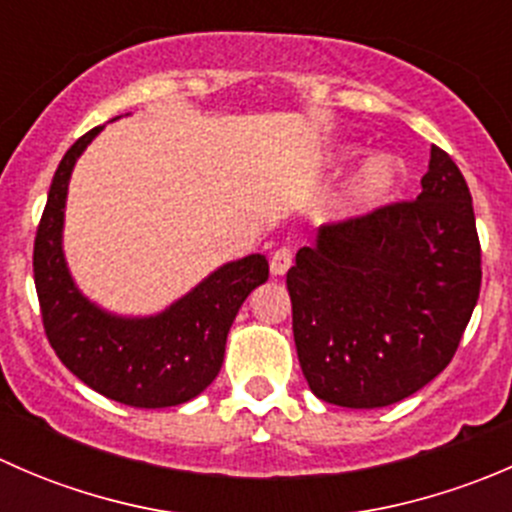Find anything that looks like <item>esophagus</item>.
<instances>
[{"mask_svg":"<svg viewBox=\"0 0 512 512\" xmlns=\"http://www.w3.org/2000/svg\"><path fill=\"white\" fill-rule=\"evenodd\" d=\"M292 260H294V255H292V250H289V247H277V250L272 252V257H270V272L275 277L285 275L289 267H292Z\"/></svg>","mask_w":512,"mask_h":512,"instance_id":"34e87169","label":"esophagus"}]
</instances>
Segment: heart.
<instances>
[{
	"label": "heart",
	"instance_id": "b5f03b06",
	"mask_svg": "<svg viewBox=\"0 0 512 512\" xmlns=\"http://www.w3.org/2000/svg\"><path fill=\"white\" fill-rule=\"evenodd\" d=\"M359 148H342L332 156V168L334 170H344L352 160L359 156ZM404 178V165H401L399 158L394 156H376L371 158L364 168L356 173V178L352 180L347 190V200L349 208L354 210H366L379 205L381 200L389 198L391 193L396 190V185L401 183Z\"/></svg>",
	"mask_w": 512,
	"mask_h": 512
}]
</instances>
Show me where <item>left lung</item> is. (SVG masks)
<instances>
[{
  "label": "left lung",
  "mask_w": 512,
  "mask_h": 512,
  "mask_svg": "<svg viewBox=\"0 0 512 512\" xmlns=\"http://www.w3.org/2000/svg\"><path fill=\"white\" fill-rule=\"evenodd\" d=\"M480 277L471 190L433 146L416 200L322 225L289 267L292 332L309 389L347 409L416 394L451 364Z\"/></svg>",
  "instance_id": "8db88e82"
}]
</instances>
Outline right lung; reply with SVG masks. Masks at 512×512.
<instances>
[{"mask_svg": "<svg viewBox=\"0 0 512 512\" xmlns=\"http://www.w3.org/2000/svg\"><path fill=\"white\" fill-rule=\"evenodd\" d=\"M103 126L66 151L51 180L34 240V285L46 339L61 364L118 404L165 409L195 399L218 376L237 309L267 282L265 255L227 262L153 317H116L79 292L61 247L66 193L76 160Z\"/></svg>", "mask_w": 512, "mask_h": 512, "instance_id": "add662e5", "label": "right lung"}]
</instances>
